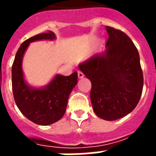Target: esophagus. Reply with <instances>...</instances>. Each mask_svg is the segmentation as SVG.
I'll return each instance as SVG.
<instances>
[{
	"instance_id": "obj_1",
	"label": "esophagus",
	"mask_w": 156,
	"mask_h": 156,
	"mask_svg": "<svg viewBox=\"0 0 156 156\" xmlns=\"http://www.w3.org/2000/svg\"><path fill=\"white\" fill-rule=\"evenodd\" d=\"M78 78H83L84 77V74L83 73V72H81V71H78Z\"/></svg>"
}]
</instances>
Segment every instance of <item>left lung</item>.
Here are the masks:
<instances>
[{"label":"left lung","instance_id":"1","mask_svg":"<svg viewBox=\"0 0 156 156\" xmlns=\"http://www.w3.org/2000/svg\"><path fill=\"white\" fill-rule=\"evenodd\" d=\"M107 49L95 54L78 68L90 80V100L99 117L115 121L135 108L143 87L138 49L121 30L106 27Z\"/></svg>","mask_w":156,"mask_h":156}]
</instances>
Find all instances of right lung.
<instances>
[{"label": "right lung", "mask_w": 156, "mask_h": 156, "mask_svg": "<svg viewBox=\"0 0 156 156\" xmlns=\"http://www.w3.org/2000/svg\"><path fill=\"white\" fill-rule=\"evenodd\" d=\"M55 39V34L48 31L25 40L18 48L12 66V88L16 104L27 118L40 126H48L62 118L69 96L78 83L77 72L69 76L56 74L48 85L41 88L32 87L26 83L22 63L30 43Z\"/></svg>", "instance_id": "add662e5"}]
</instances>
